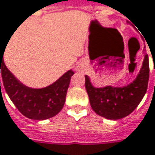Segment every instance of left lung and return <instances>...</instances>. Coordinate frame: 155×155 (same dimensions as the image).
I'll use <instances>...</instances> for the list:
<instances>
[{"instance_id": "left-lung-1", "label": "left lung", "mask_w": 155, "mask_h": 155, "mask_svg": "<svg viewBox=\"0 0 155 155\" xmlns=\"http://www.w3.org/2000/svg\"><path fill=\"white\" fill-rule=\"evenodd\" d=\"M149 80V60L146 54L142 68L135 81L123 87L92 86L85 75V87L93 110L107 119H120L131 114L144 97Z\"/></svg>"}]
</instances>
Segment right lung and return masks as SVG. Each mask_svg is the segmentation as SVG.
Segmentation results:
<instances>
[{
    "mask_svg": "<svg viewBox=\"0 0 155 155\" xmlns=\"http://www.w3.org/2000/svg\"><path fill=\"white\" fill-rule=\"evenodd\" d=\"M3 53L0 52V73L3 86L18 110L26 117L35 120H45L59 113L65 104L74 71H68L50 86L31 88L21 83L7 68L2 59Z\"/></svg>",
    "mask_w": 155,
    "mask_h": 155,
    "instance_id": "right-lung-1",
    "label": "right lung"
}]
</instances>
